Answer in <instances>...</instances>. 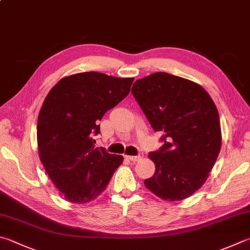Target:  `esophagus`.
Wrapping results in <instances>:
<instances>
[{
	"label": "esophagus",
	"instance_id": "34e87169",
	"mask_svg": "<svg viewBox=\"0 0 250 250\" xmlns=\"http://www.w3.org/2000/svg\"><path fill=\"white\" fill-rule=\"evenodd\" d=\"M142 157H143L142 154H139V155H135V156H125L126 160H129V161H131V162H138V161H140Z\"/></svg>",
	"mask_w": 250,
	"mask_h": 250
}]
</instances>
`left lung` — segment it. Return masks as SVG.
<instances>
[{
	"instance_id": "8db88e82",
	"label": "left lung",
	"mask_w": 250,
	"mask_h": 250,
	"mask_svg": "<svg viewBox=\"0 0 250 250\" xmlns=\"http://www.w3.org/2000/svg\"><path fill=\"white\" fill-rule=\"evenodd\" d=\"M131 93L155 132L162 147L148 156L155 164L148 190L164 200L191 196L208 177L219 156L220 117L210 95L200 85L165 72L135 81Z\"/></svg>"
}]
</instances>
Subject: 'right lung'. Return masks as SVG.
<instances>
[{
    "label": "right lung",
    "mask_w": 250,
    "mask_h": 250,
    "mask_svg": "<svg viewBox=\"0 0 250 250\" xmlns=\"http://www.w3.org/2000/svg\"><path fill=\"white\" fill-rule=\"evenodd\" d=\"M134 79L84 72L53 86L40 109L37 141L49 178L67 201L86 203L109 184L124 157L96 147L105 113L129 94Z\"/></svg>",
    "instance_id": "obj_1"
}]
</instances>
